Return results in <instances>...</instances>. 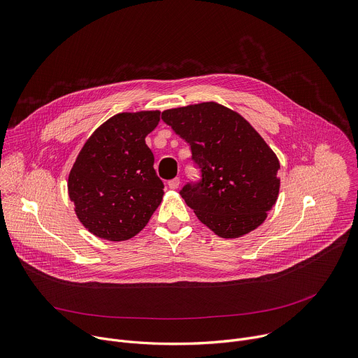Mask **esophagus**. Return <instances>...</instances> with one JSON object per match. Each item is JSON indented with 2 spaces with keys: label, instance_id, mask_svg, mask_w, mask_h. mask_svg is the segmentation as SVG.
<instances>
[{
  "label": "esophagus",
  "instance_id": "1",
  "mask_svg": "<svg viewBox=\"0 0 358 358\" xmlns=\"http://www.w3.org/2000/svg\"><path fill=\"white\" fill-rule=\"evenodd\" d=\"M180 178H173V180H170L169 181V187L171 188V189H177L178 187H180Z\"/></svg>",
  "mask_w": 358,
  "mask_h": 358
}]
</instances>
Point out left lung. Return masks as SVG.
<instances>
[{
    "label": "left lung",
    "mask_w": 358,
    "mask_h": 358,
    "mask_svg": "<svg viewBox=\"0 0 358 358\" xmlns=\"http://www.w3.org/2000/svg\"><path fill=\"white\" fill-rule=\"evenodd\" d=\"M184 138L201 169V180L180 191L196 218L221 238L257 229L279 195V160L239 113L215 103L189 105L162 113Z\"/></svg>",
    "instance_id": "obj_1"
}]
</instances>
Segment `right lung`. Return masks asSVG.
Masks as SVG:
<instances>
[{
  "instance_id": "obj_1",
  "label": "right lung",
  "mask_w": 358,
  "mask_h": 358,
  "mask_svg": "<svg viewBox=\"0 0 358 358\" xmlns=\"http://www.w3.org/2000/svg\"><path fill=\"white\" fill-rule=\"evenodd\" d=\"M160 112L119 113L87 138L69 173L68 191L83 227L97 238L126 241L157 210L164 184L145 136Z\"/></svg>"
}]
</instances>
